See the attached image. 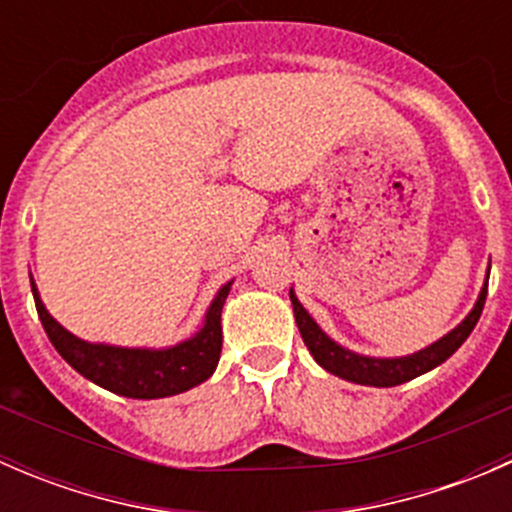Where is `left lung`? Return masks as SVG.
<instances>
[{
  "label": "left lung",
  "mask_w": 512,
  "mask_h": 512,
  "mask_svg": "<svg viewBox=\"0 0 512 512\" xmlns=\"http://www.w3.org/2000/svg\"><path fill=\"white\" fill-rule=\"evenodd\" d=\"M490 275V270H488ZM485 294H488V280L480 287V294L473 304L471 312L466 314L458 327H453L451 332L443 334L438 342L428 344L426 349H418L414 354L406 356H366L356 354L352 349L342 347L339 342H334L322 327L312 319V314L302 307V302L297 299L294 289H289V299H292L294 309V322H297L299 334H302L304 344H307L309 354L314 356L322 369H327L329 374L339 376V379H347L352 384L361 386H379V389H386V386H399L404 381L416 379V376L426 374V371L436 369L451 354H456V349L471 337L473 327L478 324L480 312H483Z\"/></svg>",
  "instance_id": "8db88e82"
}]
</instances>
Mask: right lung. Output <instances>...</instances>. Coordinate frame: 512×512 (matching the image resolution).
<instances>
[{
	"instance_id": "add662e5",
	"label": "right lung",
	"mask_w": 512,
	"mask_h": 512,
	"mask_svg": "<svg viewBox=\"0 0 512 512\" xmlns=\"http://www.w3.org/2000/svg\"><path fill=\"white\" fill-rule=\"evenodd\" d=\"M232 280L215 292L203 327L193 337L163 349L148 347H116V344L86 342L61 327L49 309L44 307L32 280V292L44 332L54 349L64 356L69 366H74L81 376L94 381L101 389L113 391L128 399H165V396L183 394L193 386L203 384L213 376L223 349V327L220 314L230 294Z\"/></svg>"
}]
</instances>
